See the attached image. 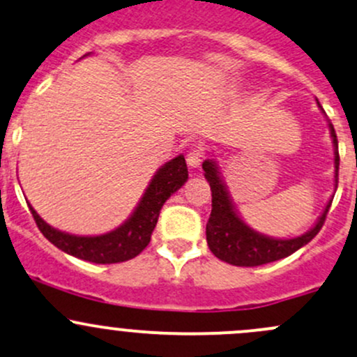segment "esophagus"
I'll use <instances>...</instances> for the list:
<instances>
[{
  "label": "esophagus",
  "instance_id": "obj_1",
  "mask_svg": "<svg viewBox=\"0 0 357 357\" xmlns=\"http://www.w3.org/2000/svg\"><path fill=\"white\" fill-rule=\"evenodd\" d=\"M204 160H205V152L202 149L190 150L188 155H186V162H188L190 167H200Z\"/></svg>",
  "mask_w": 357,
  "mask_h": 357
}]
</instances>
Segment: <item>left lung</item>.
Listing matches in <instances>:
<instances>
[{"label": "left lung", "mask_w": 357, "mask_h": 357, "mask_svg": "<svg viewBox=\"0 0 357 357\" xmlns=\"http://www.w3.org/2000/svg\"><path fill=\"white\" fill-rule=\"evenodd\" d=\"M333 147H335V186L339 183V142L333 126L330 125ZM205 171V179L208 181L212 190V212L207 222V243L210 251L219 260L236 265V267H258V265L270 264V261L280 260L298 251L299 248L307 245L314 236L320 232L325 224L332 200L325 207L324 213L314 224L313 229L305 232L303 236L292 239H273L268 236L260 234L248 227L239 215L236 213L231 197H229L226 185L220 179L219 171L213 160H205L202 164Z\"/></svg>", "instance_id": "obj_1"}]
</instances>
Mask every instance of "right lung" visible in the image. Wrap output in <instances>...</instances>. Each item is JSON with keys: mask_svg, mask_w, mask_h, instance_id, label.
<instances>
[{"mask_svg": "<svg viewBox=\"0 0 357 357\" xmlns=\"http://www.w3.org/2000/svg\"><path fill=\"white\" fill-rule=\"evenodd\" d=\"M188 179V169L183 155L174 157L157 171L145 190L140 204L123 226L102 236H73L58 231L44 222L29 205L37 227L44 238L71 257L92 261V264H119L140 255L150 243L153 227L162 205L174 191Z\"/></svg>", "mask_w": 357, "mask_h": 357, "instance_id": "add662e5", "label": "right lung"}]
</instances>
